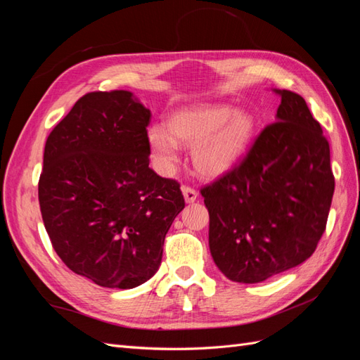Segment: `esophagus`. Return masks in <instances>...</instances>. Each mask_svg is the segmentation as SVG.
I'll use <instances>...</instances> for the list:
<instances>
[{
	"label": "esophagus",
	"mask_w": 360,
	"mask_h": 360,
	"mask_svg": "<svg viewBox=\"0 0 360 360\" xmlns=\"http://www.w3.org/2000/svg\"><path fill=\"white\" fill-rule=\"evenodd\" d=\"M181 192H183L184 201H186V202H193L195 200H197V197H198L197 191H195L193 188H189V186H183Z\"/></svg>",
	"instance_id": "1"
}]
</instances>
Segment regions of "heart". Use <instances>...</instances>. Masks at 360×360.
I'll return each instance as SVG.
<instances>
[{
  "label": "heart",
  "instance_id": "obj_1",
  "mask_svg": "<svg viewBox=\"0 0 360 360\" xmlns=\"http://www.w3.org/2000/svg\"><path fill=\"white\" fill-rule=\"evenodd\" d=\"M168 129L153 124L147 132L151 160L162 176H171L180 146H192V163L202 177L216 179L233 169L257 135V118L230 105L184 108L168 118Z\"/></svg>",
  "mask_w": 360,
  "mask_h": 360
}]
</instances>
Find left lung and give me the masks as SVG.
<instances>
[{"mask_svg": "<svg viewBox=\"0 0 360 360\" xmlns=\"http://www.w3.org/2000/svg\"><path fill=\"white\" fill-rule=\"evenodd\" d=\"M281 96L276 122L246 158L201 189L214 264L257 284L308 259L326 230L335 191L330 148L302 96Z\"/></svg>", "mask_w": 360, "mask_h": 360, "instance_id": "obj_1", "label": "left lung"}]
</instances>
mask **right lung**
Returning a JSON list of instances; mask_svg holds the SVG:
<instances>
[{
    "instance_id": "1",
    "label": "right lung",
    "mask_w": 360,
    "mask_h": 360,
    "mask_svg": "<svg viewBox=\"0 0 360 360\" xmlns=\"http://www.w3.org/2000/svg\"><path fill=\"white\" fill-rule=\"evenodd\" d=\"M150 117L134 93L93 91L46 139L43 224L63 263L101 287L135 288L153 276L184 209L180 184L148 167Z\"/></svg>"
}]
</instances>
